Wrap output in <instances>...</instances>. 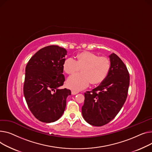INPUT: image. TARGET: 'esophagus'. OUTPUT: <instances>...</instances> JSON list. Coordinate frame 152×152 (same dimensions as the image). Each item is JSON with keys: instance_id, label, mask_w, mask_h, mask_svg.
Here are the masks:
<instances>
[{"instance_id": "esophagus-1", "label": "esophagus", "mask_w": 152, "mask_h": 152, "mask_svg": "<svg viewBox=\"0 0 152 152\" xmlns=\"http://www.w3.org/2000/svg\"><path fill=\"white\" fill-rule=\"evenodd\" d=\"M78 93V92H77V91H74V90L72 91V94H73V95H75Z\"/></svg>"}]
</instances>
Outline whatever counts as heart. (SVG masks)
<instances>
[{"label":"heart","mask_w":152,"mask_h":152,"mask_svg":"<svg viewBox=\"0 0 152 152\" xmlns=\"http://www.w3.org/2000/svg\"><path fill=\"white\" fill-rule=\"evenodd\" d=\"M77 60L67 58L63 64L64 72L72 75L81 68L82 73L70 77L67 86L75 91L82 90L91 83L98 85L102 83L107 77L110 67V61L105 56H99L90 51H83L76 56Z\"/></svg>","instance_id":"heart-1"}]
</instances>
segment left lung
<instances>
[{
  "label": "left lung",
  "instance_id": "8db88e82",
  "mask_svg": "<svg viewBox=\"0 0 152 152\" xmlns=\"http://www.w3.org/2000/svg\"><path fill=\"white\" fill-rule=\"evenodd\" d=\"M111 67L104 81L91 91L85 93L82 113L91 125L101 126L112 121L127 98L129 74L126 66L115 53L110 56Z\"/></svg>",
  "mask_w": 152,
  "mask_h": 152
}]
</instances>
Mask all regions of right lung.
I'll return each mask as SVG.
<instances>
[{"label":"right lung","mask_w":152,"mask_h":152,"mask_svg":"<svg viewBox=\"0 0 152 152\" xmlns=\"http://www.w3.org/2000/svg\"><path fill=\"white\" fill-rule=\"evenodd\" d=\"M66 49L50 45L39 50L26 67L23 93L34 117L44 123L58 120L63 114L70 90L59 89L65 81Z\"/></svg>","instance_id":"add662e5"}]
</instances>
